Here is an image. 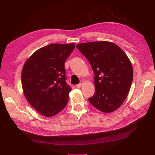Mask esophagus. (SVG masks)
<instances>
[{"label": "esophagus", "instance_id": "obj_1", "mask_svg": "<svg viewBox=\"0 0 155 155\" xmlns=\"http://www.w3.org/2000/svg\"><path fill=\"white\" fill-rule=\"evenodd\" d=\"M83 83H84V81H81L80 83H79V84H78V85H76V87H77L78 88H81V86L83 85Z\"/></svg>", "mask_w": 155, "mask_h": 155}]
</instances>
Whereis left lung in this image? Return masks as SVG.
Here are the masks:
<instances>
[{
	"instance_id": "1",
	"label": "left lung",
	"mask_w": 155,
	"mask_h": 155,
	"mask_svg": "<svg viewBox=\"0 0 155 155\" xmlns=\"http://www.w3.org/2000/svg\"><path fill=\"white\" fill-rule=\"evenodd\" d=\"M76 47L88 59L95 75L96 92L89 101L105 113L118 109L128 95L133 78L127 55L109 41L81 43Z\"/></svg>"
}]
</instances>
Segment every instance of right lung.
<instances>
[{
	"label": "right lung",
	"mask_w": 155,
	"mask_h": 155,
	"mask_svg": "<svg viewBox=\"0 0 155 155\" xmlns=\"http://www.w3.org/2000/svg\"><path fill=\"white\" fill-rule=\"evenodd\" d=\"M75 44H50L35 51L22 68L21 83L28 102L51 117L67 105L72 88L66 83L64 63Z\"/></svg>",
	"instance_id": "right-lung-1"
}]
</instances>
